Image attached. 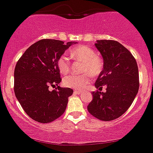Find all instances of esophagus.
I'll list each match as a JSON object with an SVG mask.
<instances>
[{"label":"esophagus","mask_w":153,"mask_h":153,"mask_svg":"<svg viewBox=\"0 0 153 153\" xmlns=\"http://www.w3.org/2000/svg\"><path fill=\"white\" fill-rule=\"evenodd\" d=\"M74 93H75V94H77V95H80L82 92L81 91H78V90H75V91H74Z\"/></svg>","instance_id":"1"}]
</instances>
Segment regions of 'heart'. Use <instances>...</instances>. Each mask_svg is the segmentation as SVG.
Wrapping results in <instances>:
<instances>
[{
	"label": "heart",
	"instance_id": "obj_1",
	"mask_svg": "<svg viewBox=\"0 0 153 153\" xmlns=\"http://www.w3.org/2000/svg\"><path fill=\"white\" fill-rule=\"evenodd\" d=\"M70 55L75 60L82 62V71L80 75H68L63 79V84L65 87L82 89L88 85L91 80V75L96 77L99 75L103 69V61L96 55L92 48L86 45L77 46L70 51ZM58 71L62 75H66L70 71L71 64L68 58L65 54L61 55L57 60Z\"/></svg>",
	"mask_w": 153,
	"mask_h": 153
}]
</instances>
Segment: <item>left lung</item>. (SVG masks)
Returning a JSON list of instances; mask_svg holds the SVG:
<instances>
[{"mask_svg":"<svg viewBox=\"0 0 153 153\" xmlns=\"http://www.w3.org/2000/svg\"><path fill=\"white\" fill-rule=\"evenodd\" d=\"M95 47L102 54L104 65L97 78L93 99L88 111L97 119L111 121L126 112L137 95L139 70L135 58L128 49L113 40H99ZM106 86L105 93H101Z\"/></svg>","mask_w":153,"mask_h":153,"instance_id":"left-lung-1","label":"left lung"}]
</instances>
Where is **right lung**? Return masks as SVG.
I'll return each mask as SVG.
<instances>
[{"mask_svg": "<svg viewBox=\"0 0 153 153\" xmlns=\"http://www.w3.org/2000/svg\"><path fill=\"white\" fill-rule=\"evenodd\" d=\"M73 43L40 40L30 45L16 64L14 94L27 115L36 122L51 123L65 111L73 90L58 86L51 91L48 88L62 82L57 60Z\"/></svg>", "mask_w": 153, "mask_h": 153, "instance_id": "obj_1", "label": "right lung"}]
</instances>
